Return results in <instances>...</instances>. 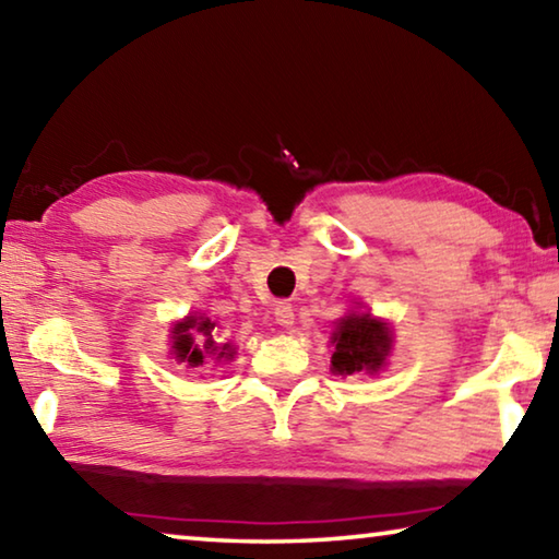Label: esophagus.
Wrapping results in <instances>:
<instances>
[{
	"mask_svg": "<svg viewBox=\"0 0 559 559\" xmlns=\"http://www.w3.org/2000/svg\"><path fill=\"white\" fill-rule=\"evenodd\" d=\"M273 316H276V323L281 328H290L293 320H296V316H293V306H290V302H286V300L276 302V308H273Z\"/></svg>",
	"mask_w": 559,
	"mask_h": 559,
	"instance_id": "obj_1",
	"label": "esophagus"
}]
</instances>
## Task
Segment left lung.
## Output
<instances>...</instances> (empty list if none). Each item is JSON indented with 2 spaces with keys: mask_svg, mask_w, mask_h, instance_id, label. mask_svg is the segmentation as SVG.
Masks as SVG:
<instances>
[{
  "mask_svg": "<svg viewBox=\"0 0 559 559\" xmlns=\"http://www.w3.org/2000/svg\"><path fill=\"white\" fill-rule=\"evenodd\" d=\"M390 330L382 320H372L367 313L347 316L333 333V370L337 374L377 372L382 370L390 355Z\"/></svg>",
  "mask_w": 559,
  "mask_h": 559,
  "instance_id": "1",
  "label": "left lung"
}]
</instances>
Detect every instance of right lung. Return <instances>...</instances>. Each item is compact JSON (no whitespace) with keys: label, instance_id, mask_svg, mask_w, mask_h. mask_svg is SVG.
Returning <instances> with one entry per match:
<instances>
[{"label":"right lung","instance_id":"1","mask_svg":"<svg viewBox=\"0 0 559 559\" xmlns=\"http://www.w3.org/2000/svg\"><path fill=\"white\" fill-rule=\"evenodd\" d=\"M212 330H214L212 320H202V318H187L185 323H179L175 328V345H173L175 355L179 357V362L200 367L204 362L206 353H216V345L212 340ZM194 334L198 335V338L205 340L204 348L193 345ZM219 357H229V345L222 347Z\"/></svg>","mask_w":559,"mask_h":559}]
</instances>
